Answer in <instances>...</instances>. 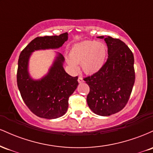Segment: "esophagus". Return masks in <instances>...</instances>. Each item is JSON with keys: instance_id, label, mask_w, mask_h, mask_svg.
Here are the masks:
<instances>
[{"instance_id": "1", "label": "esophagus", "mask_w": 153, "mask_h": 153, "mask_svg": "<svg viewBox=\"0 0 153 153\" xmlns=\"http://www.w3.org/2000/svg\"><path fill=\"white\" fill-rule=\"evenodd\" d=\"M78 82H80V83H81V82H84V80L81 76H79L78 79Z\"/></svg>"}]
</instances>
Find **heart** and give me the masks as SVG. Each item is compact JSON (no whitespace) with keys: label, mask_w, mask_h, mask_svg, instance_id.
I'll list each match as a JSON object with an SVG mask.
<instances>
[{"label":"heart","mask_w":153,"mask_h":153,"mask_svg":"<svg viewBox=\"0 0 153 153\" xmlns=\"http://www.w3.org/2000/svg\"><path fill=\"white\" fill-rule=\"evenodd\" d=\"M107 48L102 42L97 41H85L76 44L69 52L70 58L67 63L73 71H76V64H81L84 73L94 74L102 68L106 58Z\"/></svg>","instance_id":"1"}]
</instances>
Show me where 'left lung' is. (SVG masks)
I'll list each match as a JSON object with an SVG mask.
<instances>
[{
	"label": "left lung",
	"instance_id": "1",
	"mask_svg": "<svg viewBox=\"0 0 153 153\" xmlns=\"http://www.w3.org/2000/svg\"><path fill=\"white\" fill-rule=\"evenodd\" d=\"M104 40L108 47V59L99 71L83 80L90 88L87 96L89 108L96 114L106 117L120 111L127 105L135 72L134 55L127 45L111 36Z\"/></svg>",
	"mask_w": 153,
	"mask_h": 153
}]
</instances>
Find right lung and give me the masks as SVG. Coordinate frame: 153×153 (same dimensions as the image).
<instances>
[{
    "instance_id": "add662e5",
    "label": "right lung",
    "mask_w": 153,
    "mask_h": 153,
    "mask_svg": "<svg viewBox=\"0 0 153 153\" xmlns=\"http://www.w3.org/2000/svg\"><path fill=\"white\" fill-rule=\"evenodd\" d=\"M68 36L65 32L59 36H38L19 55L16 75L19 90L29 110L41 118L56 119L66 113L70 96L78 85V76L72 77L65 71L64 57L59 54L48 75L40 80H33L27 71L28 60L34 50L61 47Z\"/></svg>"
}]
</instances>
